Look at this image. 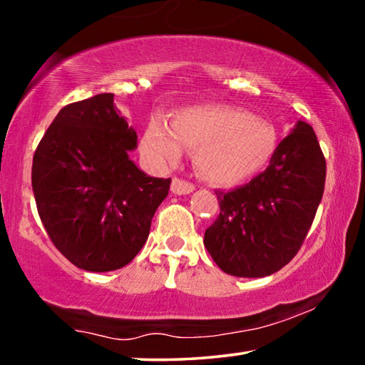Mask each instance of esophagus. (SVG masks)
I'll return each instance as SVG.
<instances>
[{"mask_svg":"<svg viewBox=\"0 0 365 365\" xmlns=\"http://www.w3.org/2000/svg\"><path fill=\"white\" fill-rule=\"evenodd\" d=\"M171 191L178 195H184V194H189L194 191V184L189 182V181H184V179H179V178H174L173 182H171Z\"/></svg>","mask_w":365,"mask_h":365,"instance_id":"esophagus-1","label":"esophagus"}]
</instances>
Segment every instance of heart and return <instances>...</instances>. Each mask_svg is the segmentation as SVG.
<instances>
[{
    "label": "heart",
    "instance_id": "1",
    "mask_svg": "<svg viewBox=\"0 0 365 365\" xmlns=\"http://www.w3.org/2000/svg\"><path fill=\"white\" fill-rule=\"evenodd\" d=\"M182 146L195 150V166L217 184H237L265 170L277 151L272 121L244 108L200 105L174 112L171 126L160 118L148 123L141 150L156 165H173Z\"/></svg>",
    "mask_w": 365,
    "mask_h": 365
}]
</instances>
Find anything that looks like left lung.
Here are the masks:
<instances>
[{
    "mask_svg": "<svg viewBox=\"0 0 365 365\" xmlns=\"http://www.w3.org/2000/svg\"><path fill=\"white\" fill-rule=\"evenodd\" d=\"M326 160L313 128L298 121L270 165L245 186L215 191L220 214L204 245L222 272L268 277L293 260L324 192Z\"/></svg>",
    "mask_w": 365,
    "mask_h": 365,
    "instance_id": "left-lung-1",
    "label": "left lung"
}]
</instances>
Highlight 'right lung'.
Wrapping results in <instances>:
<instances>
[{"mask_svg":"<svg viewBox=\"0 0 365 365\" xmlns=\"http://www.w3.org/2000/svg\"><path fill=\"white\" fill-rule=\"evenodd\" d=\"M136 131L98 93L66 105L33 158V191L42 225L62 255L87 272L128 265L150 235L171 179L138 170L128 153Z\"/></svg>","mask_w":365,"mask_h":365,"instance_id":"add662e5","label":"right lung"}]
</instances>
